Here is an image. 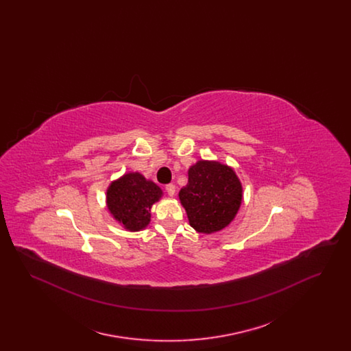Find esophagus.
Returning a JSON list of instances; mask_svg holds the SVG:
<instances>
[{"label": "esophagus", "mask_w": 351, "mask_h": 351, "mask_svg": "<svg viewBox=\"0 0 351 351\" xmlns=\"http://www.w3.org/2000/svg\"><path fill=\"white\" fill-rule=\"evenodd\" d=\"M166 191H167L168 196H171V197H173L175 193H176V188H175L173 184L166 185Z\"/></svg>", "instance_id": "1"}]
</instances>
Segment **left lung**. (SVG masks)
Instances as JSON below:
<instances>
[{
    "mask_svg": "<svg viewBox=\"0 0 351 351\" xmlns=\"http://www.w3.org/2000/svg\"><path fill=\"white\" fill-rule=\"evenodd\" d=\"M243 188L230 166L217 160H197L188 169V184L179 192L189 225L202 234L230 225L242 204Z\"/></svg>",
    "mask_w": 351,
    "mask_h": 351,
    "instance_id": "obj_1",
    "label": "left lung"
}]
</instances>
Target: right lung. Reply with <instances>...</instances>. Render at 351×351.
Masks as SVG:
<instances>
[{
  "label": "right lung",
  "instance_id": "right-lung-1",
  "mask_svg": "<svg viewBox=\"0 0 351 351\" xmlns=\"http://www.w3.org/2000/svg\"><path fill=\"white\" fill-rule=\"evenodd\" d=\"M163 191L139 172H126L106 189L110 216L129 232H141L151 221V208L162 199Z\"/></svg>",
  "mask_w": 351,
  "mask_h": 351
}]
</instances>
